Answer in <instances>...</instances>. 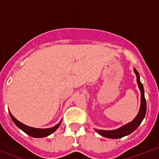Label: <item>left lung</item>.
<instances>
[{
  "label": "left lung",
  "instance_id": "left-lung-1",
  "mask_svg": "<svg viewBox=\"0 0 159 159\" xmlns=\"http://www.w3.org/2000/svg\"><path fill=\"white\" fill-rule=\"evenodd\" d=\"M134 72L137 76V83L139 87L141 92V105L140 109L139 111L138 115L135 117V119L133 121H131L130 123L127 124L125 125L122 126L121 128L115 129V130H101V129H96L97 133L101 134L102 136H104L106 138L109 139H120L122 138L124 136H126L131 134L132 132L138 128L139 125H140L142 120L144 118L146 114V101L144 98V91H143V87L142 83L139 81V75L137 70L134 68Z\"/></svg>",
  "mask_w": 159,
  "mask_h": 159
}]
</instances>
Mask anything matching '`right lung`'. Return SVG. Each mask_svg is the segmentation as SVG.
Returning a JSON list of instances; mask_svg holds the SVG:
<instances>
[{
	"instance_id": "obj_1",
	"label": "right lung",
	"mask_w": 159,
	"mask_h": 159,
	"mask_svg": "<svg viewBox=\"0 0 159 159\" xmlns=\"http://www.w3.org/2000/svg\"><path fill=\"white\" fill-rule=\"evenodd\" d=\"M10 116H11L12 120L14 121V123L16 124V125L18 126L19 128L22 129V130L26 133L28 135L31 136V137H34V138H43V137H46V136L49 135L52 133H53L59 126L60 124L55 125L53 128L49 129H36V128H32V127H29V126L24 125L21 122H20L19 120H17L15 117H14L11 113H10Z\"/></svg>"
}]
</instances>
